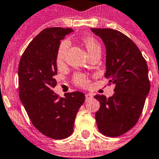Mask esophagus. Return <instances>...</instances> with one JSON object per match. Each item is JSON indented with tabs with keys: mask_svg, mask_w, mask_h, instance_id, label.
Here are the masks:
<instances>
[{
	"mask_svg": "<svg viewBox=\"0 0 159 159\" xmlns=\"http://www.w3.org/2000/svg\"><path fill=\"white\" fill-rule=\"evenodd\" d=\"M92 98H93V95L91 94V93H86V94H85V100L86 101L90 100Z\"/></svg>",
	"mask_w": 159,
	"mask_h": 159,
	"instance_id": "esophagus-1",
	"label": "esophagus"
}]
</instances>
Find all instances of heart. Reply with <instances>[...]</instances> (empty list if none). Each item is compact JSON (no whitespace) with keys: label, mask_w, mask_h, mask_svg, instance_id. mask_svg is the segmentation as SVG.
<instances>
[{"label":"heart","mask_w":159,"mask_h":159,"mask_svg":"<svg viewBox=\"0 0 159 159\" xmlns=\"http://www.w3.org/2000/svg\"><path fill=\"white\" fill-rule=\"evenodd\" d=\"M84 43H85L90 55L96 51H101L100 45L94 38L87 37L84 39ZM69 46H70V41L68 40H64L63 41H61V43L59 45L57 54V62L58 64L62 63L63 61L65 60ZM74 81L77 85H80V86H85V85H87L89 80H88L87 77L83 74H76L74 76Z\"/></svg>","instance_id":"obj_1"}]
</instances>
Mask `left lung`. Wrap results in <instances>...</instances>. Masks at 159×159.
<instances>
[{
	"label": "left lung",
	"instance_id": "left-lung-1",
	"mask_svg": "<svg viewBox=\"0 0 159 159\" xmlns=\"http://www.w3.org/2000/svg\"><path fill=\"white\" fill-rule=\"evenodd\" d=\"M91 30L106 45L105 78L115 85L112 97L94 96L100 102L95 114L97 125L102 134L118 137L133 128L143 112L150 88L148 67L141 51L127 36L112 29Z\"/></svg>",
	"mask_w": 159,
	"mask_h": 159
}]
</instances>
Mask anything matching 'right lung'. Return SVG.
<instances>
[{
	"label": "right lung",
	"instance_id": "add662e5",
	"mask_svg": "<svg viewBox=\"0 0 159 159\" xmlns=\"http://www.w3.org/2000/svg\"><path fill=\"white\" fill-rule=\"evenodd\" d=\"M71 32L61 27L43 30L29 44L18 66L19 97L29 118L41 134L53 139L72 134L77 113L85 102L81 92L60 98L53 91L60 41Z\"/></svg>",
	"mask_w": 159,
	"mask_h": 159
}]
</instances>
